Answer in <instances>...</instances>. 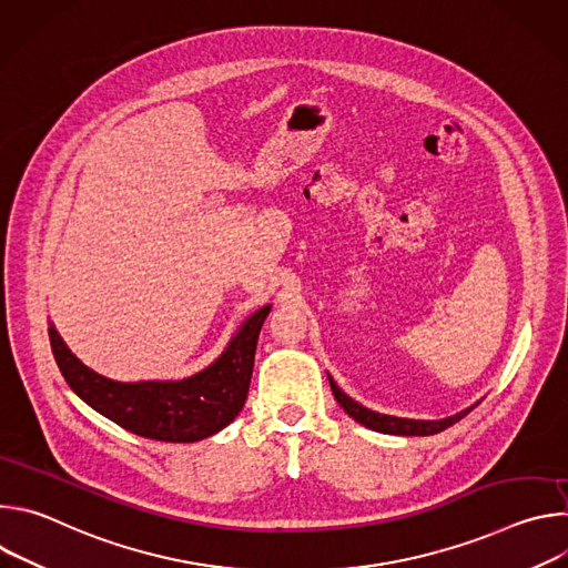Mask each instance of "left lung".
<instances>
[{"label":"left lung","instance_id":"1","mask_svg":"<svg viewBox=\"0 0 568 568\" xmlns=\"http://www.w3.org/2000/svg\"><path fill=\"white\" fill-rule=\"evenodd\" d=\"M331 379V388L337 397V402L344 407V412L357 420L359 425L373 429V432H379V434H395V436H432V434H438L452 425H456L460 418H465L474 407L452 416V418H443V420H409V418H395V416H384V414H377V412H371L366 407H362L359 402L351 399L337 384L335 379L328 375Z\"/></svg>","mask_w":568,"mask_h":568}]
</instances>
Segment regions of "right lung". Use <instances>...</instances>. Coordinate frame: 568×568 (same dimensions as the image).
Segmentation results:
<instances>
[{
    "mask_svg": "<svg viewBox=\"0 0 568 568\" xmlns=\"http://www.w3.org/2000/svg\"><path fill=\"white\" fill-rule=\"evenodd\" d=\"M270 305L242 323L226 351L202 373L180 382H114L80 362L53 323L49 342L58 368L75 395L119 427L152 440L195 443L224 429L247 399L254 355Z\"/></svg>",
    "mask_w": 568,
    "mask_h": 568,
    "instance_id": "obj_1",
    "label": "right lung"
}]
</instances>
